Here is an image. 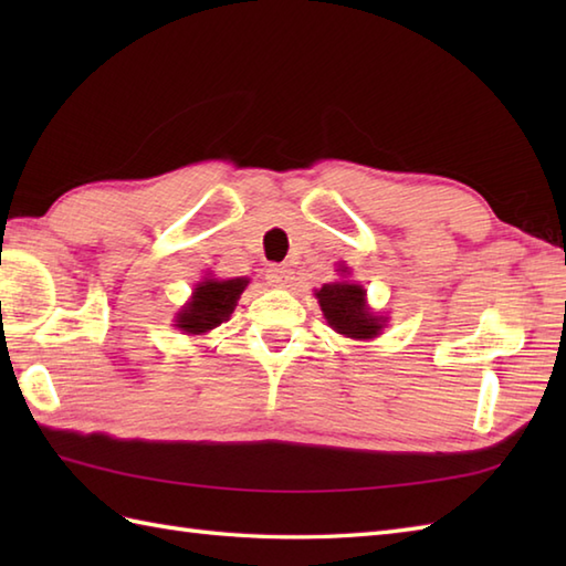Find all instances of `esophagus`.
Instances as JSON below:
<instances>
[{"label":"esophagus","instance_id":"obj_1","mask_svg":"<svg viewBox=\"0 0 566 566\" xmlns=\"http://www.w3.org/2000/svg\"><path fill=\"white\" fill-rule=\"evenodd\" d=\"M264 276H268V282L272 286H290V282L294 280V272L286 268V264H270Z\"/></svg>","mask_w":566,"mask_h":566}]
</instances>
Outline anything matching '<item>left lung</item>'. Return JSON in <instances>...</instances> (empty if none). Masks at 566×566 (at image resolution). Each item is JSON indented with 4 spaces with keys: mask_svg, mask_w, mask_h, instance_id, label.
Wrapping results in <instances>:
<instances>
[{
    "mask_svg": "<svg viewBox=\"0 0 566 566\" xmlns=\"http://www.w3.org/2000/svg\"><path fill=\"white\" fill-rule=\"evenodd\" d=\"M347 272V268H340ZM316 298L321 304L323 316H326L328 326L353 340H371L381 333L387 318L375 316L367 308V292L363 284L355 282H331L316 290Z\"/></svg>",
    "mask_w": 566,
    "mask_h": 566,
    "instance_id": "left-lung-1",
    "label": "left lung"
}]
</instances>
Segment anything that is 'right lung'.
<instances>
[{
    "mask_svg": "<svg viewBox=\"0 0 566 566\" xmlns=\"http://www.w3.org/2000/svg\"><path fill=\"white\" fill-rule=\"evenodd\" d=\"M248 280L235 276V280H203L197 284L191 302L179 311L175 326L187 335H203L221 326L223 321L231 318L233 308L238 306L240 294L245 292Z\"/></svg>",
    "mask_w": 566,
    "mask_h": 566,
    "instance_id": "right-lung-1",
    "label": "right lung"
}]
</instances>
